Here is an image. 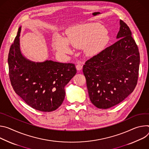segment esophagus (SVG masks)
Returning a JSON list of instances; mask_svg holds the SVG:
<instances>
[{
  "instance_id": "obj_1",
  "label": "esophagus",
  "mask_w": 149,
  "mask_h": 149,
  "mask_svg": "<svg viewBox=\"0 0 149 149\" xmlns=\"http://www.w3.org/2000/svg\"><path fill=\"white\" fill-rule=\"evenodd\" d=\"M82 69V65L80 64V63H78L77 65H76V69L77 71H79L81 69Z\"/></svg>"
}]
</instances>
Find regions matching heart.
<instances>
[{
    "instance_id": "heart-1",
    "label": "heart",
    "mask_w": 149,
    "mask_h": 149,
    "mask_svg": "<svg viewBox=\"0 0 149 149\" xmlns=\"http://www.w3.org/2000/svg\"><path fill=\"white\" fill-rule=\"evenodd\" d=\"M109 40L105 29L102 25L88 23L70 27L65 31V39L57 37L53 45L56 50L61 53L71 52L69 44L75 48H83L86 56L92 57L101 52Z\"/></svg>"
}]
</instances>
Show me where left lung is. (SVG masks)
Returning a JSON list of instances; mask_svg holds the SVG:
<instances>
[{
    "label": "left lung",
    "instance_id": "obj_1",
    "mask_svg": "<svg viewBox=\"0 0 149 149\" xmlns=\"http://www.w3.org/2000/svg\"><path fill=\"white\" fill-rule=\"evenodd\" d=\"M128 26L120 20L118 40L85 62L83 72L91 102L108 109L134 90L139 77L140 53Z\"/></svg>",
    "mask_w": 149,
    "mask_h": 149
}]
</instances>
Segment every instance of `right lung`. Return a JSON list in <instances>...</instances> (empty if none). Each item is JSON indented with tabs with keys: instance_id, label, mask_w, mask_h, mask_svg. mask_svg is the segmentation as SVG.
<instances>
[{
	"instance_id": "right-lung-1",
	"label": "right lung",
	"mask_w": 149,
	"mask_h": 149,
	"mask_svg": "<svg viewBox=\"0 0 149 149\" xmlns=\"http://www.w3.org/2000/svg\"><path fill=\"white\" fill-rule=\"evenodd\" d=\"M21 27L8 54L9 75L16 94L31 107L43 112L57 109L65 97L64 86L76 74L73 63L51 60L35 63L21 53Z\"/></svg>"
}]
</instances>
